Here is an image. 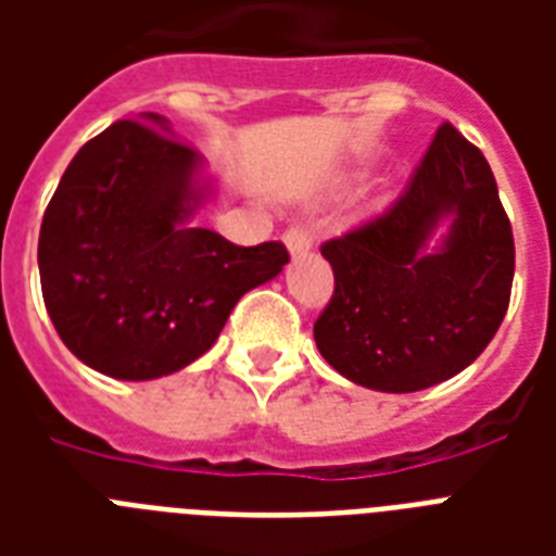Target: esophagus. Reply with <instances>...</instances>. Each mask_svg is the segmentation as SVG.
<instances>
[{
  "mask_svg": "<svg viewBox=\"0 0 556 556\" xmlns=\"http://www.w3.org/2000/svg\"><path fill=\"white\" fill-rule=\"evenodd\" d=\"M286 248L291 256H303V253L312 251V236H308V230H303V227H288Z\"/></svg>",
  "mask_w": 556,
  "mask_h": 556,
  "instance_id": "1",
  "label": "esophagus"
}]
</instances>
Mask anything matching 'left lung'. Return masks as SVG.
<instances>
[{"instance_id":"1","label":"left lung","mask_w":556,"mask_h":556,"mask_svg":"<svg viewBox=\"0 0 556 556\" xmlns=\"http://www.w3.org/2000/svg\"><path fill=\"white\" fill-rule=\"evenodd\" d=\"M320 253L334 296L314 340L357 387H435L482 355L508 312L510 222L484 155L450 124L404 195Z\"/></svg>"}]
</instances>
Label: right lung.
Segmentation results:
<instances>
[{"mask_svg": "<svg viewBox=\"0 0 556 556\" xmlns=\"http://www.w3.org/2000/svg\"><path fill=\"white\" fill-rule=\"evenodd\" d=\"M204 159L167 117L117 121L74 155L39 227V282L56 334L86 366L155 380L190 366L233 305L288 262L192 218L213 195Z\"/></svg>", "mask_w": 556, "mask_h": 556, "instance_id": "right-lung-1", "label": "right lung"}]
</instances>
